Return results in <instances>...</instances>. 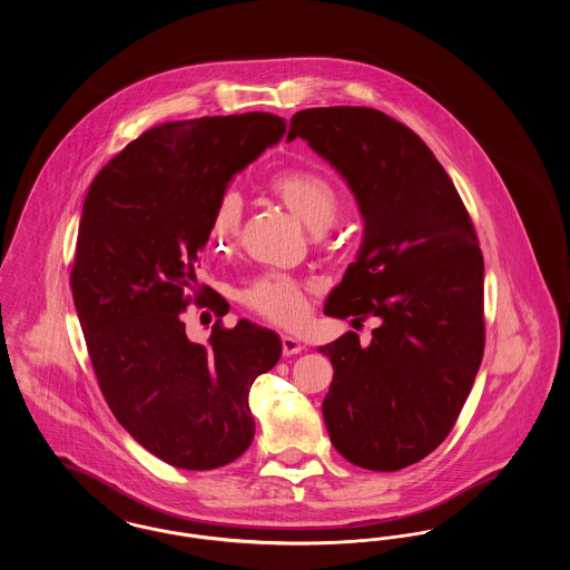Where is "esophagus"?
Returning <instances> with one entry per match:
<instances>
[{
	"label": "esophagus",
	"instance_id": "1",
	"mask_svg": "<svg viewBox=\"0 0 570 570\" xmlns=\"http://www.w3.org/2000/svg\"><path fill=\"white\" fill-rule=\"evenodd\" d=\"M303 351V344L298 342L297 337H293V335H282V353L286 354V356H291V354H298Z\"/></svg>",
	"mask_w": 570,
	"mask_h": 570
}]
</instances>
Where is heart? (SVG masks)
<instances>
[{"instance_id":"b5f03b06","label":"heart","mask_w":570,"mask_h":570,"mask_svg":"<svg viewBox=\"0 0 570 570\" xmlns=\"http://www.w3.org/2000/svg\"><path fill=\"white\" fill-rule=\"evenodd\" d=\"M273 194L316 235L328 230L340 216V194L331 179L312 170H286L269 184ZM244 224V198L237 190L222 191L209 216V237L216 247L233 244ZM242 301L254 314L275 325L295 326L307 312L305 286L282 273H265L252 279Z\"/></svg>"}]
</instances>
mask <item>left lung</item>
<instances>
[{"label":"left lung","instance_id":"obj_1","mask_svg":"<svg viewBox=\"0 0 570 570\" xmlns=\"http://www.w3.org/2000/svg\"><path fill=\"white\" fill-rule=\"evenodd\" d=\"M307 145L348 184L363 244L325 314L376 316L370 346L354 331L321 346L333 365L323 414L346 460L395 472L453 430L483 348V254L460 194L432 149L367 107L298 110L286 140Z\"/></svg>","mask_w":570,"mask_h":570}]
</instances>
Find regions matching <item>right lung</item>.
Listing matches in <instances>:
<instances>
[{"mask_svg":"<svg viewBox=\"0 0 570 570\" xmlns=\"http://www.w3.org/2000/svg\"><path fill=\"white\" fill-rule=\"evenodd\" d=\"M284 132L272 112L168 121L119 151L82 205L70 284L96 379L121 428L175 468L244 455L249 386L282 354L277 333L245 318L196 344L181 314L200 297L194 267L217 196Z\"/></svg>","mask_w":570,"mask_h":570,"instance_id":"obj_1","label":"right lung"}]
</instances>
